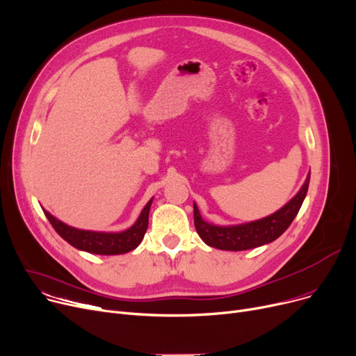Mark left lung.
<instances>
[{
    "label": "left lung",
    "instance_id": "1",
    "mask_svg": "<svg viewBox=\"0 0 356 356\" xmlns=\"http://www.w3.org/2000/svg\"><path fill=\"white\" fill-rule=\"evenodd\" d=\"M310 175H307L300 191L283 208H280L277 213L261 218L259 221L247 222L241 225L217 227L213 224H208L201 218L198 208L194 204V224L197 233L204 240L205 244L220 250H229V252H240V250L254 248L275 241L286 232L291 221L298 216L307 193Z\"/></svg>",
    "mask_w": 356,
    "mask_h": 356
}]
</instances>
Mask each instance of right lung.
<instances>
[{
    "label": "right lung",
    "instance_id": "obj_1",
    "mask_svg": "<svg viewBox=\"0 0 356 356\" xmlns=\"http://www.w3.org/2000/svg\"><path fill=\"white\" fill-rule=\"evenodd\" d=\"M151 204H152V200L145 205L138 221L129 229H127V232H122V233L85 232V229H77L74 227L61 222L60 220L54 218L49 211H44V214L49 218L53 228L57 232V234L61 238H65L73 247L93 254L113 256V254L128 253L139 245V243L142 241L146 233V229H148V217H149Z\"/></svg>",
    "mask_w": 356,
    "mask_h": 356
}]
</instances>
